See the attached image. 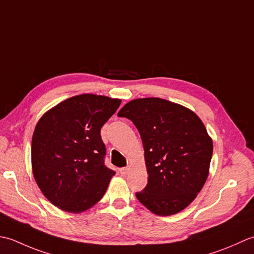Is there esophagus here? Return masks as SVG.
<instances>
[{
	"mask_svg": "<svg viewBox=\"0 0 254 254\" xmlns=\"http://www.w3.org/2000/svg\"><path fill=\"white\" fill-rule=\"evenodd\" d=\"M128 170H129V168H122L120 170V172H121L122 175H126L128 173Z\"/></svg>",
	"mask_w": 254,
	"mask_h": 254,
	"instance_id": "34e87169",
	"label": "esophagus"
}]
</instances>
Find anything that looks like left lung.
Segmentation results:
<instances>
[{"instance_id":"8db88e82","label":"left lung","mask_w":254,"mask_h":254,"mask_svg":"<svg viewBox=\"0 0 254 254\" xmlns=\"http://www.w3.org/2000/svg\"><path fill=\"white\" fill-rule=\"evenodd\" d=\"M117 116L140 133L148 184L136 197L153 214L179 213L195 199L208 177L213 141L189 108L157 97L130 101Z\"/></svg>"}]
</instances>
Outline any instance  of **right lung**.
<instances>
[{
  "label": "right lung",
  "mask_w": 254,
  "mask_h": 254,
  "mask_svg": "<svg viewBox=\"0 0 254 254\" xmlns=\"http://www.w3.org/2000/svg\"><path fill=\"white\" fill-rule=\"evenodd\" d=\"M122 101L82 94L51 108L36 125L32 165L36 183L55 206L81 213L105 194L115 171L105 165L101 128Z\"/></svg>",
  "instance_id": "add662e5"
}]
</instances>
